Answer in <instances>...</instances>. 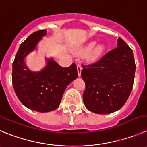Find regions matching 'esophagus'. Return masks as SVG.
<instances>
[{
	"mask_svg": "<svg viewBox=\"0 0 147 147\" xmlns=\"http://www.w3.org/2000/svg\"><path fill=\"white\" fill-rule=\"evenodd\" d=\"M77 69H78V76L80 77L81 75V70H82V66L80 64H78L77 65Z\"/></svg>",
	"mask_w": 147,
	"mask_h": 147,
	"instance_id": "esophagus-1",
	"label": "esophagus"
}]
</instances>
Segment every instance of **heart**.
<instances>
[{"label":"heart","instance_id":"obj_1","mask_svg":"<svg viewBox=\"0 0 147 147\" xmlns=\"http://www.w3.org/2000/svg\"><path fill=\"white\" fill-rule=\"evenodd\" d=\"M95 41H90V42L86 43L79 51L80 53H81V54H86L88 52H90L88 54V59L89 61H91V62L97 61L102 56V54L105 52V49H106V46H105V44L99 43L93 49L92 48L95 46Z\"/></svg>","mask_w":147,"mask_h":147}]
</instances>
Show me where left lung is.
<instances>
[{
  "instance_id": "1",
  "label": "left lung",
  "mask_w": 147,
  "mask_h": 147,
  "mask_svg": "<svg viewBox=\"0 0 147 147\" xmlns=\"http://www.w3.org/2000/svg\"><path fill=\"white\" fill-rule=\"evenodd\" d=\"M117 47L98 61L82 65L81 77L86 83L83 102L90 112L109 114L120 109L132 90L136 64L133 51L122 38Z\"/></svg>"
}]
</instances>
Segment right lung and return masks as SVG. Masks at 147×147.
<instances>
[{"label":"right lung","mask_w":147,"mask_h":147,"mask_svg":"<svg viewBox=\"0 0 147 147\" xmlns=\"http://www.w3.org/2000/svg\"><path fill=\"white\" fill-rule=\"evenodd\" d=\"M46 35V30L31 34L20 45L12 65V84L16 96L26 107L39 112L58 108L66 88L78 78L75 63L62 67L50 59L46 67L38 72L26 67L24 58Z\"/></svg>","instance_id":"right-lung-1"}]
</instances>
